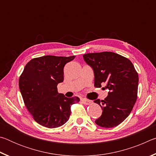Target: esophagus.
<instances>
[{
	"label": "esophagus",
	"mask_w": 156,
	"mask_h": 156,
	"mask_svg": "<svg viewBox=\"0 0 156 156\" xmlns=\"http://www.w3.org/2000/svg\"><path fill=\"white\" fill-rule=\"evenodd\" d=\"M82 102H83V103L84 105H90L91 103V100H87V99H83V100H82Z\"/></svg>",
	"instance_id": "esophagus-1"
}]
</instances>
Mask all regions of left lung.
I'll return each mask as SVG.
<instances>
[{
	"label": "left lung",
	"instance_id": "8db88e82",
	"mask_svg": "<svg viewBox=\"0 0 156 156\" xmlns=\"http://www.w3.org/2000/svg\"><path fill=\"white\" fill-rule=\"evenodd\" d=\"M84 60L93 69L94 86L109 89L105 100H94L102 113L95 122L104 128L119 125L135 105L138 95V75L128 58L115 53L104 51L83 55Z\"/></svg>",
	"mask_w": 156,
	"mask_h": 156
}]
</instances>
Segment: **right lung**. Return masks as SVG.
<instances>
[{"label":"right lung","instance_id":"obj_1","mask_svg":"<svg viewBox=\"0 0 156 156\" xmlns=\"http://www.w3.org/2000/svg\"><path fill=\"white\" fill-rule=\"evenodd\" d=\"M75 57L44 56L25 65L19 89L25 107L39 125L50 129L63 125L69 118L71 105L80 101L78 97L69 98L57 89L64 80L65 65Z\"/></svg>","mask_w":156,"mask_h":156}]
</instances>
